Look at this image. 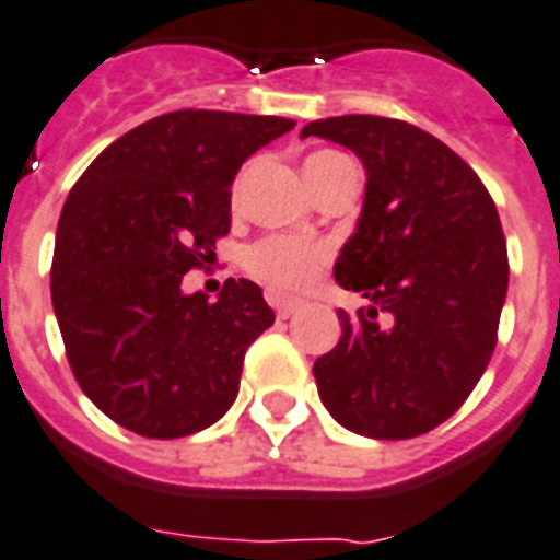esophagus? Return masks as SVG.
Segmentation results:
<instances>
[{
    "label": "esophagus",
    "mask_w": 560,
    "mask_h": 560,
    "mask_svg": "<svg viewBox=\"0 0 560 560\" xmlns=\"http://www.w3.org/2000/svg\"><path fill=\"white\" fill-rule=\"evenodd\" d=\"M267 299H270L272 311L279 313V319H288V316H293V313L299 311V302H295V299H284V295L279 293H270Z\"/></svg>",
    "instance_id": "esophagus-1"
}]
</instances>
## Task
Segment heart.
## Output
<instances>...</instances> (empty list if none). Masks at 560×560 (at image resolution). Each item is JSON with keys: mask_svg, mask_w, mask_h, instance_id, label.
Listing matches in <instances>:
<instances>
[{"mask_svg": "<svg viewBox=\"0 0 560 560\" xmlns=\"http://www.w3.org/2000/svg\"><path fill=\"white\" fill-rule=\"evenodd\" d=\"M348 158L339 152H313L304 163L307 180L319 184L322 177L345 163ZM327 247L316 241L293 238V235H270L261 238L258 244L244 253V267L253 279L272 290V293H299V290L311 288L313 281L319 279L322 267L327 265Z\"/></svg>", "mask_w": 560, "mask_h": 560, "instance_id": "b5f03b06", "label": "heart"}]
</instances>
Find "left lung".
<instances>
[{"instance_id": "left-lung-1", "label": "left lung", "mask_w": 560, "mask_h": 560, "mask_svg": "<svg viewBox=\"0 0 560 560\" xmlns=\"http://www.w3.org/2000/svg\"><path fill=\"white\" fill-rule=\"evenodd\" d=\"M311 135L351 149L368 177L334 265L368 307L339 311L342 339L313 365L322 406L362 438H417L492 359L509 288L501 218L469 163L411 122L342 115L307 122Z\"/></svg>"}]
</instances>
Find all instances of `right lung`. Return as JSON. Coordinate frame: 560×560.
Here are the masks:
<instances>
[{
  "instance_id": "add662e5",
  "label": "right lung",
  "mask_w": 560,
  "mask_h": 560,
  "mask_svg": "<svg viewBox=\"0 0 560 560\" xmlns=\"http://www.w3.org/2000/svg\"><path fill=\"white\" fill-rule=\"evenodd\" d=\"M288 117L184 108L94 158L57 224L51 302L85 397L140 438H186L238 397L244 353L272 325L261 288L186 293L230 233V186Z\"/></svg>"
}]
</instances>
